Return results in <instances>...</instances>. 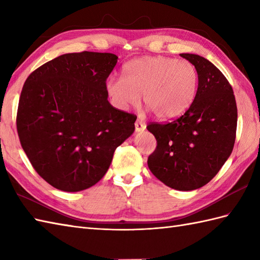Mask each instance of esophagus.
Here are the masks:
<instances>
[{
	"label": "esophagus",
	"mask_w": 260,
	"mask_h": 260,
	"mask_svg": "<svg viewBox=\"0 0 260 260\" xmlns=\"http://www.w3.org/2000/svg\"><path fill=\"white\" fill-rule=\"evenodd\" d=\"M146 128V125L141 120H136L135 123V131L136 132H143Z\"/></svg>",
	"instance_id": "obj_1"
}]
</instances>
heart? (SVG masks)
<instances>
[{
  "instance_id": "heart-1",
  "label": "heart",
  "mask_w": 260,
  "mask_h": 260,
  "mask_svg": "<svg viewBox=\"0 0 260 260\" xmlns=\"http://www.w3.org/2000/svg\"><path fill=\"white\" fill-rule=\"evenodd\" d=\"M199 74L187 60L165 56L142 57L123 67V77L112 76L105 90L116 108L126 110L141 101L158 118L172 119L183 115L197 96Z\"/></svg>"
}]
</instances>
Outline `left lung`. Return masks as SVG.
<instances>
[{
	"label": "left lung",
	"instance_id": "obj_1",
	"mask_svg": "<svg viewBox=\"0 0 260 260\" xmlns=\"http://www.w3.org/2000/svg\"><path fill=\"white\" fill-rule=\"evenodd\" d=\"M180 56L198 70L197 96L178 119L147 126L157 141L147 165L165 185L191 191L211 181L230 156L238 113L233 88L221 71L198 54Z\"/></svg>",
	"mask_w": 260,
	"mask_h": 260
}]
</instances>
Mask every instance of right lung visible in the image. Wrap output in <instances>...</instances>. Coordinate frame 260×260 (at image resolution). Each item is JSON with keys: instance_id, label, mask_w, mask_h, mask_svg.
Returning a JSON list of instances; mask_svg holds the SVG:
<instances>
[{"instance_id": "1", "label": "right lung", "mask_w": 260, "mask_h": 260, "mask_svg": "<svg viewBox=\"0 0 260 260\" xmlns=\"http://www.w3.org/2000/svg\"><path fill=\"white\" fill-rule=\"evenodd\" d=\"M113 53H66L42 64L22 88L16 128L22 148L41 178L58 190L95 185L114 152L134 133L135 115L114 108L105 82Z\"/></svg>"}]
</instances>
